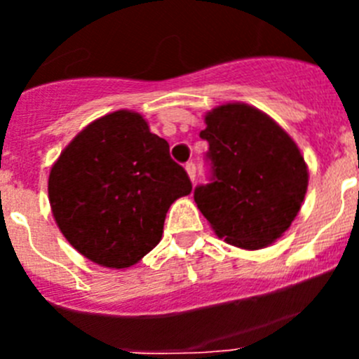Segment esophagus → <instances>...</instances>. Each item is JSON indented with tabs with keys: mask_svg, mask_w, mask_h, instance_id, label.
Segmentation results:
<instances>
[{
	"mask_svg": "<svg viewBox=\"0 0 359 359\" xmlns=\"http://www.w3.org/2000/svg\"><path fill=\"white\" fill-rule=\"evenodd\" d=\"M185 170H187V174H189L190 182H194V180H196V163H194V161H187Z\"/></svg>",
	"mask_w": 359,
	"mask_h": 359,
	"instance_id": "esophagus-1",
	"label": "esophagus"
}]
</instances>
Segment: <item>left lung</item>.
Listing matches in <instances>:
<instances>
[{
    "label": "left lung",
    "instance_id": "1",
    "mask_svg": "<svg viewBox=\"0 0 359 359\" xmlns=\"http://www.w3.org/2000/svg\"><path fill=\"white\" fill-rule=\"evenodd\" d=\"M207 185L194 201L219 237L244 250L264 248L291 226L307 190V167L280 126L246 104H224L205 116Z\"/></svg>",
    "mask_w": 359,
    "mask_h": 359
}]
</instances>
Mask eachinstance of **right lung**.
Listing matches in <instances>:
<instances>
[{
    "mask_svg": "<svg viewBox=\"0 0 359 359\" xmlns=\"http://www.w3.org/2000/svg\"><path fill=\"white\" fill-rule=\"evenodd\" d=\"M192 183L142 115L115 111L82 129L52 167L53 217L73 248L129 268L161 239L165 215Z\"/></svg>",
    "mask_w": 359,
    "mask_h": 359,
    "instance_id": "add662e5",
    "label": "right lung"
}]
</instances>
